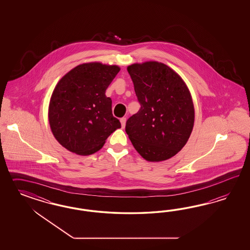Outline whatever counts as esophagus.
Here are the masks:
<instances>
[{"mask_svg": "<svg viewBox=\"0 0 250 250\" xmlns=\"http://www.w3.org/2000/svg\"><path fill=\"white\" fill-rule=\"evenodd\" d=\"M120 122H121L122 127L124 128V127L125 126V123H126V118H125V117H123V118H121V119H120Z\"/></svg>", "mask_w": 250, "mask_h": 250, "instance_id": "34e87169", "label": "esophagus"}]
</instances>
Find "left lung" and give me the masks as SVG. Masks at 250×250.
I'll return each instance as SVG.
<instances>
[{"label":"left lung","mask_w":250,"mask_h":250,"mask_svg":"<svg viewBox=\"0 0 250 250\" xmlns=\"http://www.w3.org/2000/svg\"><path fill=\"white\" fill-rule=\"evenodd\" d=\"M140 109L125 132L142 158L170 159L187 143L194 124V106L187 85L172 68L157 61L127 67Z\"/></svg>","instance_id":"obj_1"}]
</instances>
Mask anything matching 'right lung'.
<instances>
[{
	"label": "right lung",
	"instance_id": "1",
	"mask_svg": "<svg viewBox=\"0 0 250 250\" xmlns=\"http://www.w3.org/2000/svg\"><path fill=\"white\" fill-rule=\"evenodd\" d=\"M120 71L115 65L84 63L72 68L56 85L48 107L50 128L70 152L87 156L98 151L120 121L112 114L105 91Z\"/></svg>",
	"mask_w": 250,
	"mask_h": 250
}]
</instances>
